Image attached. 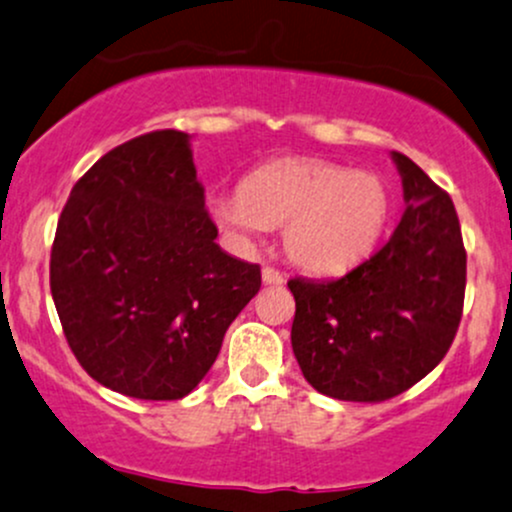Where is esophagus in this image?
<instances>
[{
	"instance_id": "esophagus-1",
	"label": "esophagus",
	"mask_w": 512,
	"mask_h": 512,
	"mask_svg": "<svg viewBox=\"0 0 512 512\" xmlns=\"http://www.w3.org/2000/svg\"><path fill=\"white\" fill-rule=\"evenodd\" d=\"M261 280H263V285H283V273L280 271H276V268H271V266H266L261 271Z\"/></svg>"
}]
</instances>
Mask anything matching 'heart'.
Wrapping results in <instances>:
<instances>
[{"label": "heart", "mask_w": 512, "mask_h": 512, "mask_svg": "<svg viewBox=\"0 0 512 512\" xmlns=\"http://www.w3.org/2000/svg\"><path fill=\"white\" fill-rule=\"evenodd\" d=\"M210 212L239 246L283 227V251L295 266L334 276L373 254L388 227L390 190L371 170L283 158L256 168L239 192L214 197Z\"/></svg>", "instance_id": "1"}]
</instances>
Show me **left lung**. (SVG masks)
I'll return each instance as SVG.
<instances>
[{
	"label": "left lung",
	"instance_id": "obj_1",
	"mask_svg": "<svg viewBox=\"0 0 512 512\" xmlns=\"http://www.w3.org/2000/svg\"><path fill=\"white\" fill-rule=\"evenodd\" d=\"M405 212L381 249L342 278L288 280L293 354L312 388L381 403L427 376L454 342L466 290V251L452 197L403 153Z\"/></svg>",
	"mask_w": 512,
	"mask_h": 512
}]
</instances>
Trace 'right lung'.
<instances>
[{"instance_id":"1","label":"right lung","mask_w":512,"mask_h":512,"mask_svg":"<svg viewBox=\"0 0 512 512\" xmlns=\"http://www.w3.org/2000/svg\"><path fill=\"white\" fill-rule=\"evenodd\" d=\"M214 239L185 131L136 136L75 183L53 241L51 295L97 383L180 400L205 378L261 288V268Z\"/></svg>"}]
</instances>
